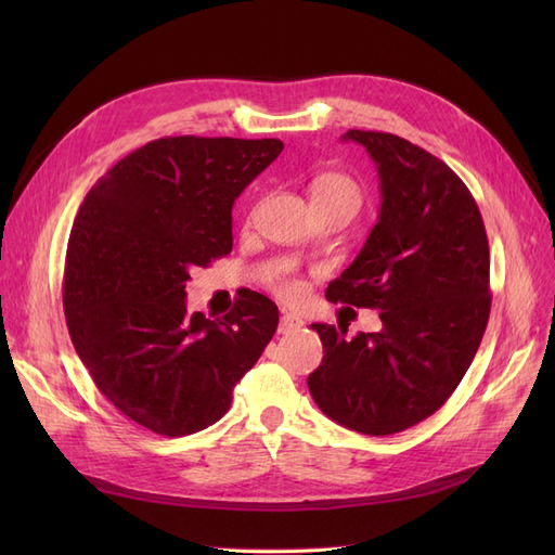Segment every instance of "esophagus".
I'll return each instance as SVG.
<instances>
[{"label": "esophagus", "mask_w": 555, "mask_h": 555, "mask_svg": "<svg viewBox=\"0 0 555 555\" xmlns=\"http://www.w3.org/2000/svg\"><path fill=\"white\" fill-rule=\"evenodd\" d=\"M304 326V319L296 317L294 312H284L280 319V333H292Z\"/></svg>", "instance_id": "obj_1"}]
</instances>
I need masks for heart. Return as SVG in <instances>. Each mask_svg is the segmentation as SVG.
Listing matches in <instances>:
<instances>
[{"mask_svg": "<svg viewBox=\"0 0 555 555\" xmlns=\"http://www.w3.org/2000/svg\"><path fill=\"white\" fill-rule=\"evenodd\" d=\"M310 201L314 210L343 208L354 215L363 201V192H361V184L351 176L343 171H324V173H317L310 180ZM271 284L275 294L287 300H296L300 298V294H304V284H300V280L289 275H278Z\"/></svg>", "mask_w": 555, "mask_h": 555, "instance_id": "1", "label": "heart"}]
</instances>
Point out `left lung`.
I'll list each match as a JSON object with an SVG mask.
<instances>
[{
    "mask_svg": "<svg viewBox=\"0 0 555 555\" xmlns=\"http://www.w3.org/2000/svg\"><path fill=\"white\" fill-rule=\"evenodd\" d=\"M377 164L382 208L359 257L335 278L333 304L379 310L377 333L347 338L312 324L324 345L308 377L333 422L391 435L424 422L456 391L491 314V255L477 201L449 166L396 133L349 129Z\"/></svg>",
    "mask_w": 555,
    "mask_h": 555,
    "instance_id": "8db88e82",
    "label": "left lung"
}]
</instances>
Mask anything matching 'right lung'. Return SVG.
<instances>
[{"label":"right lung","instance_id":"obj_1","mask_svg":"<svg viewBox=\"0 0 555 555\" xmlns=\"http://www.w3.org/2000/svg\"><path fill=\"white\" fill-rule=\"evenodd\" d=\"M280 139L166 137L133 150L80 204L66 247L64 317L96 389L131 422L166 438L229 412L233 386L280 322L245 292L217 319L188 312L194 266L233 247L231 208L282 153Z\"/></svg>","mask_w":555,"mask_h":555}]
</instances>
